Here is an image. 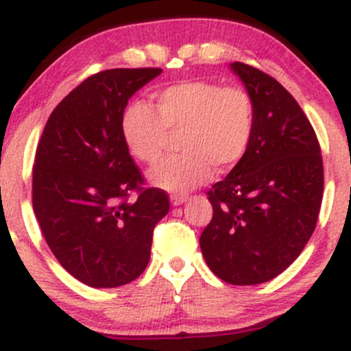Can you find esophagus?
I'll return each mask as SVG.
<instances>
[{
  "label": "esophagus",
  "instance_id": "34e87169",
  "mask_svg": "<svg viewBox=\"0 0 351 351\" xmlns=\"http://www.w3.org/2000/svg\"><path fill=\"white\" fill-rule=\"evenodd\" d=\"M186 199H188L186 196H183V195H171L170 196V201H171L173 206H180V204H183Z\"/></svg>",
  "mask_w": 351,
  "mask_h": 351
}]
</instances>
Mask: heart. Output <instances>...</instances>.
I'll use <instances>...</instances> for the list:
<instances>
[{
    "mask_svg": "<svg viewBox=\"0 0 351 351\" xmlns=\"http://www.w3.org/2000/svg\"><path fill=\"white\" fill-rule=\"evenodd\" d=\"M155 107L135 100L120 119L122 140L135 160H162L170 135L181 155L160 163L150 181L173 193L206 183L213 168L228 171L244 158L256 132V104L239 86L184 80L153 92Z\"/></svg>",
    "mask_w": 351,
    "mask_h": 351,
    "instance_id": "b5f03b06",
    "label": "heart"
}]
</instances>
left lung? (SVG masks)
Returning a JSON list of instances; mask_svg holds the SVG:
<instances>
[{
	"label": "left lung",
	"mask_w": 351,
	"mask_h": 351,
	"mask_svg": "<svg viewBox=\"0 0 351 351\" xmlns=\"http://www.w3.org/2000/svg\"><path fill=\"white\" fill-rule=\"evenodd\" d=\"M256 104L247 153L208 191L213 217L203 257L232 285L263 284L299 257L317 226L324 196L320 145L297 100L265 72L232 62Z\"/></svg>",
	"instance_id": "8db88e82"
}]
</instances>
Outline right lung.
<instances>
[{"label":"right lung","mask_w":351,"mask_h":351,"mask_svg":"<svg viewBox=\"0 0 351 351\" xmlns=\"http://www.w3.org/2000/svg\"><path fill=\"white\" fill-rule=\"evenodd\" d=\"M160 74L140 67L90 75L52 110L36 148L39 228L59 264L90 287L135 280L150 261L153 228L170 209L163 189L145 188L120 134L128 99Z\"/></svg>","instance_id":"obj_1"}]
</instances>
